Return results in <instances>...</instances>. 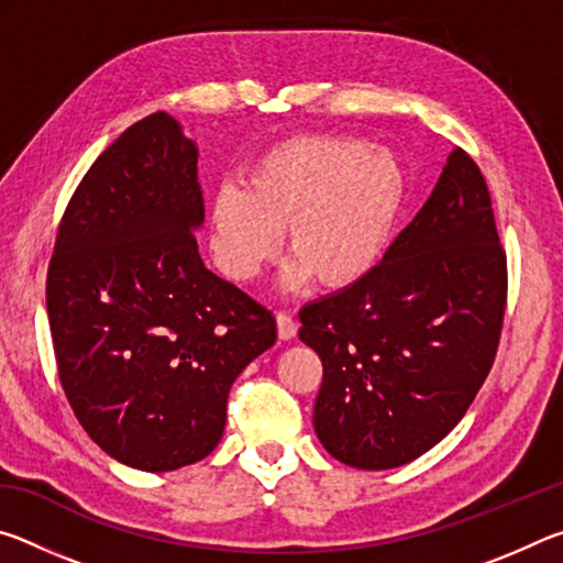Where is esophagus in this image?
I'll return each instance as SVG.
<instances>
[{
    "label": "esophagus",
    "instance_id": "obj_1",
    "mask_svg": "<svg viewBox=\"0 0 563 563\" xmlns=\"http://www.w3.org/2000/svg\"><path fill=\"white\" fill-rule=\"evenodd\" d=\"M275 322H278L280 340H292L295 335H298V320H295L292 312L280 310L278 316H275Z\"/></svg>",
    "mask_w": 563,
    "mask_h": 563
}]
</instances>
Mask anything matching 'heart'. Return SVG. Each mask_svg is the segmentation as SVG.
Returning a JSON list of instances; mask_svg holds the SVG:
<instances>
[{"instance_id": "heart-1", "label": "heart", "mask_w": 563, "mask_h": 563, "mask_svg": "<svg viewBox=\"0 0 563 563\" xmlns=\"http://www.w3.org/2000/svg\"><path fill=\"white\" fill-rule=\"evenodd\" d=\"M405 201V170L387 148L345 133L280 141L247 170V186L225 184L211 206L213 247L235 280H253L283 245L292 253L285 288L318 275L328 288L375 268Z\"/></svg>"}]
</instances>
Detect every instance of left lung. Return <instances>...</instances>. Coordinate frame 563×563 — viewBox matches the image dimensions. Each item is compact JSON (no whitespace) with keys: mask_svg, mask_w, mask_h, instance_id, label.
<instances>
[{"mask_svg":"<svg viewBox=\"0 0 563 563\" xmlns=\"http://www.w3.org/2000/svg\"><path fill=\"white\" fill-rule=\"evenodd\" d=\"M507 253L479 166L456 146L415 221L373 271L300 310L322 360L312 424L357 470H393L444 440L497 357Z\"/></svg>","mask_w":563,"mask_h":563,"instance_id":"obj_1","label":"left lung"}]
</instances>
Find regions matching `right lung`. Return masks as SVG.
I'll return each mask as SVG.
<instances>
[{
  "label": "right lung",
  "mask_w": 563,
  "mask_h": 563,
  "mask_svg": "<svg viewBox=\"0 0 563 563\" xmlns=\"http://www.w3.org/2000/svg\"><path fill=\"white\" fill-rule=\"evenodd\" d=\"M196 164L166 111L133 123L76 186L46 273L66 399L103 452L144 472L213 452L231 385L278 335L201 261Z\"/></svg>",
  "instance_id": "right-lung-1"
}]
</instances>
